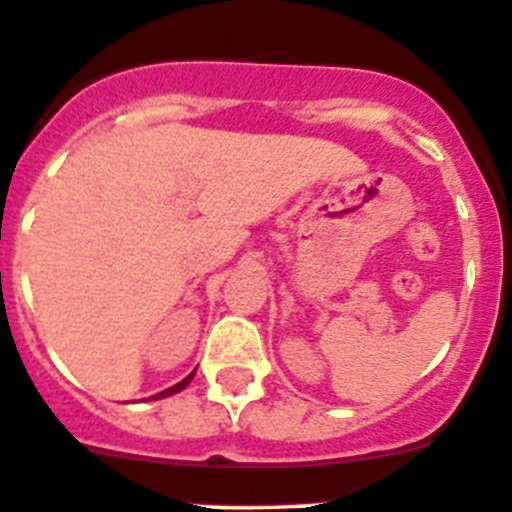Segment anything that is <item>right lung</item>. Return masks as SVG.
Wrapping results in <instances>:
<instances>
[{
	"label": "right lung",
	"mask_w": 512,
	"mask_h": 512,
	"mask_svg": "<svg viewBox=\"0 0 512 512\" xmlns=\"http://www.w3.org/2000/svg\"><path fill=\"white\" fill-rule=\"evenodd\" d=\"M196 373V371H194ZM194 373H189V376H186L184 378V381H181V383H176V386H171V388H166V391H161V393H156V401H159V398H166V396H174V393H179V391H184V388L186 386H189V383H191V378H194Z\"/></svg>",
	"instance_id": "right-lung-1"
}]
</instances>
